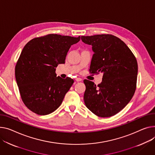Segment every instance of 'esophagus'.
Returning a JSON list of instances; mask_svg holds the SVG:
<instances>
[{"instance_id": "1", "label": "esophagus", "mask_w": 155, "mask_h": 155, "mask_svg": "<svg viewBox=\"0 0 155 155\" xmlns=\"http://www.w3.org/2000/svg\"><path fill=\"white\" fill-rule=\"evenodd\" d=\"M75 80H76L77 81H81L82 80L81 78H77Z\"/></svg>"}]
</instances>
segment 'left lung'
<instances>
[{
  "label": "left lung",
  "instance_id": "obj_1",
  "mask_svg": "<svg viewBox=\"0 0 155 155\" xmlns=\"http://www.w3.org/2000/svg\"><path fill=\"white\" fill-rule=\"evenodd\" d=\"M82 42L91 45L90 71L102 73L97 86L84 80V102L95 115L107 118L116 115L128 104L136 90L138 64L128 47L119 38L109 34L81 36Z\"/></svg>",
  "mask_w": 155,
  "mask_h": 155
}]
</instances>
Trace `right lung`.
Wrapping results in <instances>:
<instances>
[{"label":"right lung","instance_id":"obj_1","mask_svg":"<svg viewBox=\"0 0 155 155\" xmlns=\"http://www.w3.org/2000/svg\"><path fill=\"white\" fill-rule=\"evenodd\" d=\"M80 40V36L48 34L31 40L25 45L15 75L22 100L30 110L46 115L60 106L74 81L57 77L56 68L65 63L70 47Z\"/></svg>","mask_w":155,"mask_h":155}]
</instances>
